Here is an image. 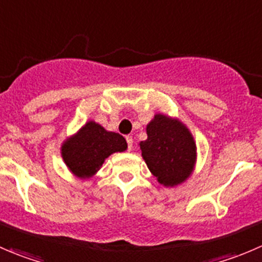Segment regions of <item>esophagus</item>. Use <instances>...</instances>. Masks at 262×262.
<instances>
[{"mask_svg": "<svg viewBox=\"0 0 262 262\" xmlns=\"http://www.w3.org/2000/svg\"><path fill=\"white\" fill-rule=\"evenodd\" d=\"M126 139V143H128V150H132V148H133V138H132L130 136L125 137Z\"/></svg>", "mask_w": 262, "mask_h": 262, "instance_id": "esophagus-1", "label": "esophagus"}]
</instances>
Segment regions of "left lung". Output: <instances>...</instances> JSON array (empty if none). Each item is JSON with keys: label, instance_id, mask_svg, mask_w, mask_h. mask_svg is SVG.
I'll return each mask as SVG.
<instances>
[{"label": "left lung", "instance_id": "obj_1", "mask_svg": "<svg viewBox=\"0 0 262 262\" xmlns=\"http://www.w3.org/2000/svg\"><path fill=\"white\" fill-rule=\"evenodd\" d=\"M147 139L139 147L148 168L160 184L176 186L194 171L196 144L179 119L156 114L147 125Z\"/></svg>", "mask_w": 262, "mask_h": 262}]
</instances>
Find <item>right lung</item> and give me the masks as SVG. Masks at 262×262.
Instances as JSON below:
<instances>
[{
	"label": "right lung",
	"instance_id": "obj_1",
	"mask_svg": "<svg viewBox=\"0 0 262 262\" xmlns=\"http://www.w3.org/2000/svg\"><path fill=\"white\" fill-rule=\"evenodd\" d=\"M128 148L125 138L115 132H107L100 124L90 120L63 142L62 157L71 172L81 179L94 176L104 161L115 152Z\"/></svg>",
	"mask_w": 262,
	"mask_h": 262
}]
</instances>
